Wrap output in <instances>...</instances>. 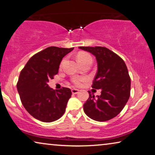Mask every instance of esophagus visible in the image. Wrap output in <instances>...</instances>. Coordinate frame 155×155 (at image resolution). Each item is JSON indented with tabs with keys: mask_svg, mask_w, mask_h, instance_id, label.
<instances>
[{
	"mask_svg": "<svg viewBox=\"0 0 155 155\" xmlns=\"http://www.w3.org/2000/svg\"><path fill=\"white\" fill-rule=\"evenodd\" d=\"M78 89H75V88H73V89H71V92H72L73 94H77L78 92Z\"/></svg>",
	"mask_w": 155,
	"mask_h": 155,
	"instance_id": "34e87169",
	"label": "esophagus"
}]
</instances>
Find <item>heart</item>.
Wrapping results in <instances>:
<instances>
[{"instance_id": "b5f03b06", "label": "heart", "mask_w": 155, "mask_h": 155, "mask_svg": "<svg viewBox=\"0 0 155 155\" xmlns=\"http://www.w3.org/2000/svg\"><path fill=\"white\" fill-rule=\"evenodd\" d=\"M77 60L81 64H84L85 63H86L87 61H92V58L91 55H90L88 54L87 53H79L77 55ZM85 81V78L83 77H74L72 78V82L74 84H75L76 85H80L81 84L82 82H84Z\"/></svg>"}]
</instances>
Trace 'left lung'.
Masks as SVG:
<instances>
[{
  "mask_svg": "<svg viewBox=\"0 0 155 155\" xmlns=\"http://www.w3.org/2000/svg\"><path fill=\"white\" fill-rule=\"evenodd\" d=\"M93 54L97 63V71L92 87L101 89L97 97L89 92L84 104L85 114L94 120L104 122L117 116L130 96L131 79L127 68L119 55L103 47H80Z\"/></svg>",
  "mask_w": 155,
  "mask_h": 155,
  "instance_id": "obj_1",
  "label": "left lung"
}]
</instances>
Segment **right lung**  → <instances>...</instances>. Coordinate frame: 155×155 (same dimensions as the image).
Here are the masks:
<instances>
[{"label": "right lung", "mask_w": 155, "mask_h": 155, "mask_svg": "<svg viewBox=\"0 0 155 155\" xmlns=\"http://www.w3.org/2000/svg\"><path fill=\"white\" fill-rule=\"evenodd\" d=\"M74 48L50 47L32 56L21 71L17 87L26 110L37 120L51 122L63 116L71 92L55 90L48 82L58 72L63 58Z\"/></svg>", "instance_id": "right-lung-1"}]
</instances>
